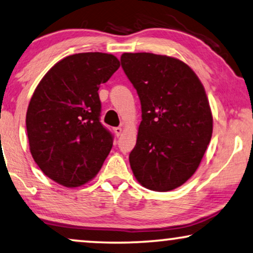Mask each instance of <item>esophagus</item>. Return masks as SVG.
Returning a JSON list of instances; mask_svg holds the SVG:
<instances>
[{
	"mask_svg": "<svg viewBox=\"0 0 253 253\" xmlns=\"http://www.w3.org/2000/svg\"><path fill=\"white\" fill-rule=\"evenodd\" d=\"M114 132H115L116 135H118V137H120V135L122 134V132H123V127H121V126L114 127Z\"/></svg>",
	"mask_w": 253,
	"mask_h": 253,
	"instance_id": "obj_1",
	"label": "esophagus"
}]
</instances>
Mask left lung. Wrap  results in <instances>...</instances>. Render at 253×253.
<instances>
[{"mask_svg":"<svg viewBox=\"0 0 253 253\" xmlns=\"http://www.w3.org/2000/svg\"><path fill=\"white\" fill-rule=\"evenodd\" d=\"M121 64L141 104V122L129 161L137 181L155 192L185 184L212 137L206 90L184 61L148 52L123 53Z\"/></svg>","mask_w":253,"mask_h":253,"instance_id":"left-lung-1","label":"left lung"}]
</instances>
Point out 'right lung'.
<instances>
[{
  "label": "right lung",
  "instance_id": "right-lung-1",
  "mask_svg": "<svg viewBox=\"0 0 253 253\" xmlns=\"http://www.w3.org/2000/svg\"><path fill=\"white\" fill-rule=\"evenodd\" d=\"M113 54H72L52 66L29 101V151L46 177L79 187L96 177L113 146L101 126L98 90L118 71Z\"/></svg>",
  "mask_w": 253,
  "mask_h": 253
}]
</instances>
